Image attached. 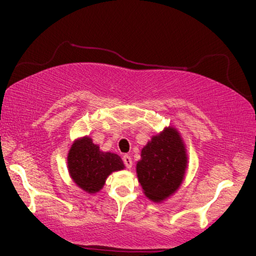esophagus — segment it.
I'll return each mask as SVG.
<instances>
[{
	"label": "esophagus",
	"instance_id": "obj_1",
	"mask_svg": "<svg viewBox=\"0 0 256 256\" xmlns=\"http://www.w3.org/2000/svg\"><path fill=\"white\" fill-rule=\"evenodd\" d=\"M122 160H124V166H127L128 169H130L132 166V157L129 156V155H124V157H122Z\"/></svg>",
	"mask_w": 256,
	"mask_h": 256
}]
</instances>
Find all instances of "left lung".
Returning a JSON list of instances; mask_svg holds the SVG:
<instances>
[{
  "instance_id": "8db88e82",
  "label": "left lung",
  "mask_w": 256,
  "mask_h": 256,
  "mask_svg": "<svg viewBox=\"0 0 256 256\" xmlns=\"http://www.w3.org/2000/svg\"><path fill=\"white\" fill-rule=\"evenodd\" d=\"M188 168L184 142L176 128L168 127L143 146L136 164L138 183L150 200L160 202L178 190Z\"/></svg>"
}]
</instances>
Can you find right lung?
I'll use <instances>...</instances> for the list:
<instances>
[{
    "label": "right lung",
    "mask_w": 256,
    "mask_h": 256,
    "mask_svg": "<svg viewBox=\"0 0 256 256\" xmlns=\"http://www.w3.org/2000/svg\"><path fill=\"white\" fill-rule=\"evenodd\" d=\"M70 176L87 194L99 192L107 177L114 171L124 169L121 157L113 152H101L88 136L73 143L68 155Z\"/></svg>",
    "instance_id": "1"
}]
</instances>
